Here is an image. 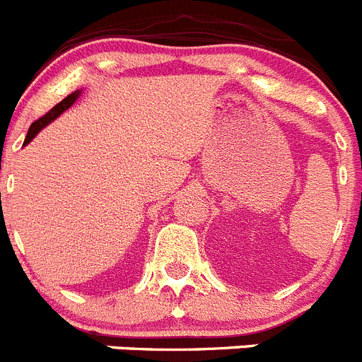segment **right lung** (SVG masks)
Wrapping results in <instances>:
<instances>
[{"label": "right lung", "instance_id": "add662e5", "mask_svg": "<svg viewBox=\"0 0 362 362\" xmlns=\"http://www.w3.org/2000/svg\"><path fill=\"white\" fill-rule=\"evenodd\" d=\"M78 95H81V91H73L71 95H68V97L64 98V100L59 102L57 105H53V107L49 109V111L46 112V115H42L41 118H37V120H35L34 124L30 125L28 134H26V138H25V144H28V141H32V138H35V134H37V132L41 131V129L45 127V125H48L49 122L55 120V118H57V116L61 115V112H64L66 109L69 107V105H73V102L77 100Z\"/></svg>", "mask_w": 362, "mask_h": 362}]
</instances>
